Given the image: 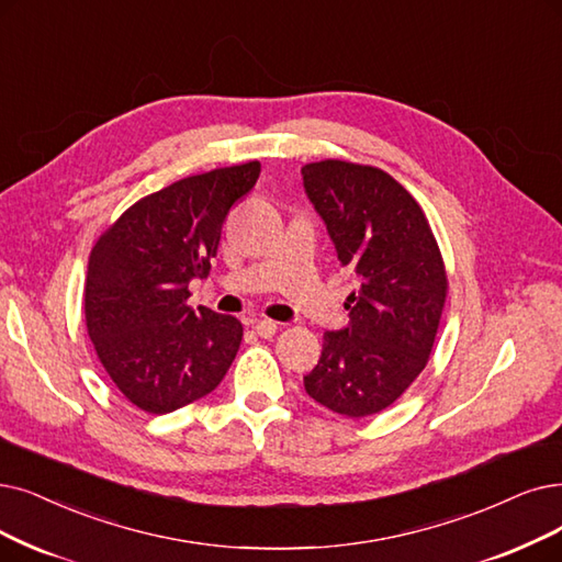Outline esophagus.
I'll return each mask as SVG.
<instances>
[{"instance_id": "1", "label": "esophagus", "mask_w": 562, "mask_h": 562, "mask_svg": "<svg viewBox=\"0 0 562 562\" xmlns=\"http://www.w3.org/2000/svg\"><path fill=\"white\" fill-rule=\"evenodd\" d=\"M246 325H251L256 329L258 336H262V339H269V336L277 334V323L269 321V318H246Z\"/></svg>"}]
</instances>
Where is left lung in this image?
<instances>
[{"mask_svg": "<svg viewBox=\"0 0 562 562\" xmlns=\"http://www.w3.org/2000/svg\"><path fill=\"white\" fill-rule=\"evenodd\" d=\"M302 177L341 267L362 281L346 302L350 325L325 334L304 390L334 413L369 417L429 362L450 281L426 214L392 175L325 159L306 164Z\"/></svg>", "mask_w": 562, "mask_h": 562, "instance_id": "obj_1", "label": "left lung"}]
</instances>
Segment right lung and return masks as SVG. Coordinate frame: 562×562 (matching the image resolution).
I'll use <instances>...</instances> for the list:
<instances>
[{"instance_id":"right-lung-1","label":"right lung","mask_w":562,"mask_h":562,"mask_svg":"<svg viewBox=\"0 0 562 562\" xmlns=\"http://www.w3.org/2000/svg\"><path fill=\"white\" fill-rule=\"evenodd\" d=\"M260 175L249 161L191 175L133 203L99 235L85 279V323L99 362L133 406L166 415L228 373L241 323L189 306L210 274L223 221Z\"/></svg>"}]
</instances>
